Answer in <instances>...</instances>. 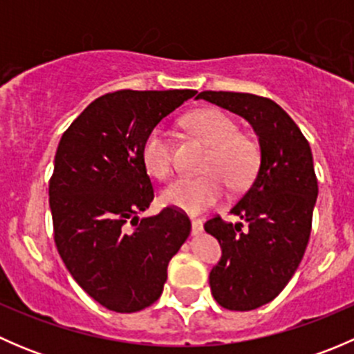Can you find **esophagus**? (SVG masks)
Returning a JSON list of instances; mask_svg holds the SVG:
<instances>
[{"label":"esophagus","instance_id":"obj_1","mask_svg":"<svg viewBox=\"0 0 354 354\" xmlns=\"http://www.w3.org/2000/svg\"><path fill=\"white\" fill-rule=\"evenodd\" d=\"M202 227H203L202 219H195V217H192V231H194V233H200Z\"/></svg>","mask_w":354,"mask_h":354}]
</instances>
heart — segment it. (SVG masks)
Segmentation results:
<instances>
[{
  "instance_id": "b5f03b06",
  "label": "heart",
  "mask_w": 354,
  "mask_h": 354,
  "mask_svg": "<svg viewBox=\"0 0 354 354\" xmlns=\"http://www.w3.org/2000/svg\"><path fill=\"white\" fill-rule=\"evenodd\" d=\"M185 127L209 145L202 176H181L162 190L164 203L197 214L216 205L226 195L227 181L238 188L248 183L259 162V149L252 138L238 133L236 121L219 109H200L185 118ZM144 166L157 180H166L173 169L171 138L157 124L142 145Z\"/></svg>"
}]
</instances>
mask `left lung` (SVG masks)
<instances>
[{"label": "left lung", "instance_id": "obj_1", "mask_svg": "<svg viewBox=\"0 0 354 354\" xmlns=\"http://www.w3.org/2000/svg\"><path fill=\"white\" fill-rule=\"evenodd\" d=\"M197 99L243 118L259 140L253 183L230 210L241 223L214 217L203 226L223 250L209 274L214 299L227 310H255L283 291L308 245L319 195L312 151L295 121L270 99L214 91Z\"/></svg>", "mask_w": 354, "mask_h": 354}]
</instances>
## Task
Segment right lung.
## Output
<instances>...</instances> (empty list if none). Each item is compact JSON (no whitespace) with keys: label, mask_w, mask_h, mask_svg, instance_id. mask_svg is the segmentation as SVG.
<instances>
[{"label":"right lung","mask_w":354,"mask_h":354,"mask_svg":"<svg viewBox=\"0 0 354 354\" xmlns=\"http://www.w3.org/2000/svg\"><path fill=\"white\" fill-rule=\"evenodd\" d=\"M197 91H118L82 111L59 140L49 183L58 252L71 277L108 310L131 313L162 292L167 263L192 230L181 210L140 217L154 200L142 145Z\"/></svg>","instance_id":"right-lung-1"}]
</instances>
